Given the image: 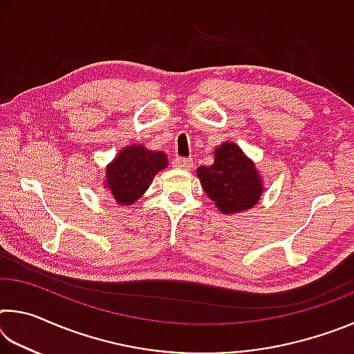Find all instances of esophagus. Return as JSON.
<instances>
[{
	"instance_id": "34e87169",
	"label": "esophagus",
	"mask_w": 354,
	"mask_h": 354,
	"mask_svg": "<svg viewBox=\"0 0 354 354\" xmlns=\"http://www.w3.org/2000/svg\"><path fill=\"white\" fill-rule=\"evenodd\" d=\"M192 159L190 158H176L173 159V167H176V169H181V170H189L192 167Z\"/></svg>"
}]
</instances>
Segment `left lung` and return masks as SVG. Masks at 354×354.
Returning a JSON list of instances; mask_svg holds the SVG:
<instances>
[{
	"label": "left lung",
	"instance_id": "obj_1",
	"mask_svg": "<svg viewBox=\"0 0 354 354\" xmlns=\"http://www.w3.org/2000/svg\"><path fill=\"white\" fill-rule=\"evenodd\" d=\"M206 195L223 214L247 211L259 201L263 187L259 171L239 145L225 142L214 151V164L196 170Z\"/></svg>",
	"mask_w": 354,
	"mask_h": 354
}]
</instances>
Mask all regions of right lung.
<instances>
[{
	"label": "right lung",
	"instance_id": "add662e5",
	"mask_svg": "<svg viewBox=\"0 0 354 354\" xmlns=\"http://www.w3.org/2000/svg\"><path fill=\"white\" fill-rule=\"evenodd\" d=\"M169 165L167 154L142 145H129L106 167V187L118 205L129 206L143 195L156 173Z\"/></svg>",
	"mask_w": 354,
	"mask_h": 354
}]
</instances>
